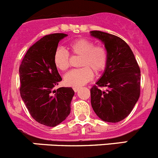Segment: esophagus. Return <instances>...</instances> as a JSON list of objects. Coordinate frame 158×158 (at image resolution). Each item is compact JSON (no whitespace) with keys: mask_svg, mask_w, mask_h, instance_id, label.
Segmentation results:
<instances>
[{"mask_svg":"<svg viewBox=\"0 0 158 158\" xmlns=\"http://www.w3.org/2000/svg\"><path fill=\"white\" fill-rule=\"evenodd\" d=\"M79 89H80V88H79V87H73V90H74L75 92H77V91L79 90Z\"/></svg>","mask_w":158,"mask_h":158,"instance_id":"esophagus-1","label":"esophagus"}]
</instances>
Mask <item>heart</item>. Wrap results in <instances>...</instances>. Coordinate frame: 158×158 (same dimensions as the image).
<instances>
[{"label": "heart", "mask_w": 158, "mask_h": 158, "mask_svg": "<svg viewBox=\"0 0 158 158\" xmlns=\"http://www.w3.org/2000/svg\"><path fill=\"white\" fill-rule=\"evenodd\" d=\"M69 49L73 56L81 57L82 69L70 71L64 76L65 84L72 87H79L87 83L96 74L101 73L108 61V53L103 46L96 45L95 42L86 38H79L69 44ZM54 64L60 71H66L70 66V56L64 49L58 48L54 54Z\"/></svg>", "instance_id": "1"}]
</instances>
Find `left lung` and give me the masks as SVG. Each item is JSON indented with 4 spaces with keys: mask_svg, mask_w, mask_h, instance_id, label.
Returning <instances> with one entry per match:
<instances>
[{
    "mask_svg": "<svg viewBox=\"0 0 158 158\" xmlns=\"http://www.w3.org/2000/svg\"><path fill=\"white\" fill-rule=\"evenodd\" d=\"M108 53V61L101 79L90 89L91 105L104 122H121L131 113L140 95V69L129 46L120 37L91 31ZM99 87H107L101 91Z\"/></svg>",
    "mask_w": 158,
    "mask_h": 158,
    "instance_id": "obj_1",
    "label": "left lung"
}]
</instances>
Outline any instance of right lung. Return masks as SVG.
Instances as JSON below:
<instances>
[{
	"instance_id": "1",
	"label": "right lung",
	"mask_w": 158,
	"mask_h": 158,
	"mask_svg": "<svg viewBox=\"0 0 158 158\" xmlns=\"http://www.w3.org/2000/svg\"><path fill=\"white\" fill-rule=\"evenodd\" d=\"M64 33L47 35L32 45L19 66L20 94L29 114L36 122L54 127L71 111L75 92L71 87L54 86L62 80L54 64V54Z\"/></svg>"
}]
</instances>
